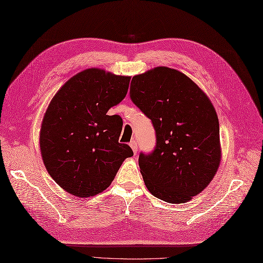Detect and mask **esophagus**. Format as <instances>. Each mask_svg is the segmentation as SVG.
I'll list each match as a JSON object with an SVG mask.
<instances>
[{
	"label": "esophagus",
	"mask_w": 263,
	"mask_h": 263,
	"mask_svg": "<svg viewBox=\"0 0 263 263\" xmlns=\"http://www.w3.org/2000/svg\"><path fill=\"white\" fill-rule=\"evenodd\" d=\"M130 146H131V149H132V151H133V153L137 154V153H138V144H137V141L132 140L131 142H130Z\"/></svg>",
	"instance_id": "1"
}]
</instances>
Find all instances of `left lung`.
I'll use <instances>...</instances> for the list:
<instances>
[{"label":"left lung","instance_id":"8db88e82","mask_svg":"<svg viewBox=\"0 0 263 263\" xmlns=\"http://www.w3.org/2000/svg\"><path fill=\"white\" fill-rule=\"evenodd\" d=\"M130 97L157 134L153 153L139 158L146 189L167 203H185L210 184L221 163L212 102L189 77L166 66L134 76Z\"/></svg>","mask_w":263,"mask_h":263}]
</instances>
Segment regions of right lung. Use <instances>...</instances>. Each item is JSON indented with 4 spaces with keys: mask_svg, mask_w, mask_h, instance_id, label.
Wrapping results in <instances>:
<instances>
[{
    "mask_svg": "<svg viewBox=\"0 0 263 263\" xmlns=\"http://www.w3.org/2000/svg\"><path fill=\"white\" fill-rule=\"evenodd\" d=\"M131 77L90 67L60 87L40 129V150L51 178L74 197H94L109 187L126 158L119 143L122 119L107 116L122 101Z\"/></svg>",
    "mask_w": 263,
    "mask_h": 263,
    "instance_id": "add662e5",
    "label": "right lung"
}]
</instances>
